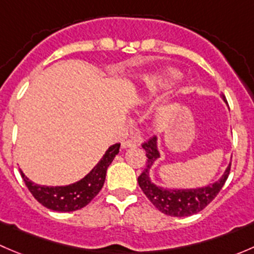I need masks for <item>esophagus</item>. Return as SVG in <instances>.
Listing matches in <instances>:
<instances>
[{"label":"esophagus","mask_w":254,"mask_h":254,"mask_svg":"<svg viewBox=\"0 0 254 254\" xmlns=\"http://www.w3.org/2000/svg\"><path fill=\"white\" fill-rule=\"evenodd\" d=\"M139 145V142L136 140H125V141L122 142L123 148H131V147H136Z\"/></svg>","instance_id":"obj_1"}]
</instances>
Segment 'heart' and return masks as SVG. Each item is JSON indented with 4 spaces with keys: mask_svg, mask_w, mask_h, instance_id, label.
I'll return each mask as SVG.
<instances>
[{
    "mask_svg": "<svg viewBox=\"0 0 254 254\" xmlns=\"http://www.w3.org/2000/svg\"><path fill=\"white\" fill-rule=\"evenodd\" d=\"M182 78V73L175 68H168L161 75L148 77L140 89V96L143 99H151L160 96L167 89L175 87Z\"/></svg>",
    "mask_w": 254,
    "mask_h": 254,
    "instance_id": "b5f03b06",
    "label": "heart"
}]
</instances>
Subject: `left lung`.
I'll return each mask as SVG.
<instances>
[{
	"mask_svg": "<svg viewBox=\"0 0 254 254\" xmlns=\"http://www.w3.org/2000/svg\"><path fill=\"white\" fill-rule=\"evenodd\" d=\"M221 97L225 103L227 104L224 94H221ZM142 147L146 151L147 162H146V167L143 172L137 178L139 186L142 189L143 193H145V195L148 198V200L157 207L161 212L170 215V216H190V215L201 211L219 194V191L221 190L227 177L230 175L231 162L226 167L224 175L220 177L216 182L207 184L205 187L189 189H175L158 187L151 181L150 177L151 168L155 165L156 161L161 157L160 151H158L157 137H151L148 141L142 143Z\"/></svg>",
	"mask_w": 254,
	"mask_h": 254,
	"instance_id": "8db88e82",
	"label": "left lung"
}]
</instances>
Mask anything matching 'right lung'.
I'll use <instances>...</instances> for the list:
<instances>
[{
	"mask_svg": "<svg viewBox=\"0 0 254 254\" xmlns=\"http://www.w3.org/2000/svg\"><path fill=\"white\" fill-rule=\"evenodd\" d=\"M119 147L120 143L112 145L88 175L68 186H39L29 181V178L19 170L20 175L30 193L43 206L54 211H75L91 203L92 199L101 191L106 181L107 170L115 156L119 153Z\"/></svg>",
	"mask_w": 254,
	"mask_h": 254,
	"instance_id": "add662e5",
	"label": "right lung"
}]
</instances>
